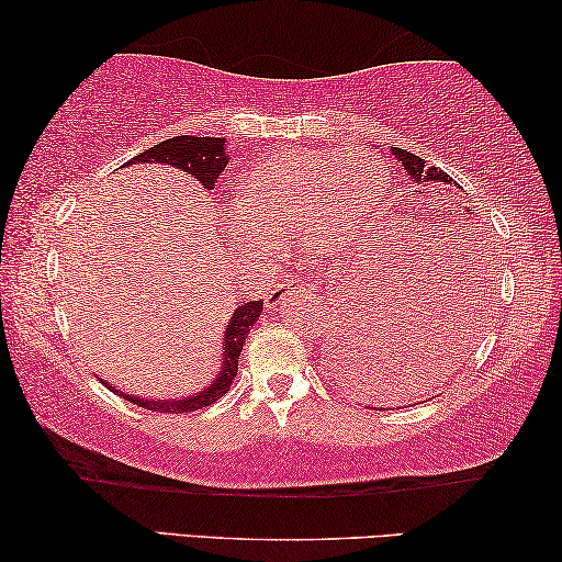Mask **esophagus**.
Masks as SVG:
<instances>
[{
    "instance_id": "esophagus-1",
    "label": "esophagus",
    "mask_w": 562,
    "mask_h": 562,
    "mask_svg": "<svg viewBox=\"0 0 562 562\" xmlns=\"http://www.w3.org/2000/svg\"><path fill=\"white\" fill-rule=\"evenodd\" d=\"M301 291V283L291 281V279H283L281 283H276V289L269 291V296H266V303H269V308L273 306H281V303H286L293 293Z\"/></svg>"
}]
</instances>
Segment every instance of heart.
Here are the masks:
<instances>
[{"label": "heart", "mask_w": 562, "mask_h": 562, "mask_svg": "<svg viewBox=\"0 0 562 562\" xmlns=\"http://www.w3.org/2000/svg\"><path fill=\"white\" fill-rule=\"evenodd\" d=\"M383 183L381 161L366 151L269 154L234 189L238 251L266 261L296 236L308 254L341 251L358 220L356 232H368L361 211L381 199Z\"/></svg>", "instance_id": "heart-1"}]
</instances>
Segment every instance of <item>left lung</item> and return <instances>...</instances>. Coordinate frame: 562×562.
<instances>
[{
  "label": "left lung",
  "instance_id": "8db88e82",
  "mask_svg": "<svg viewBox=\"0 0 562 562\" xmlns=\"http://www.w3.org/2000/svg\"><path fill=\"white\" fill-rule=\"evenodd\" d=\"M395 159L408 171L416 194L428 196L453 187V179L443 169L428 167L426 159L398 146H391ZM458 187V183H456ZM475 306L468 296L458 301L456 308H446L438 321L418 334H401V330H375L366 336H348L344 330H334L328 341L326 363L330 375L351 393L371 395L375 389L389 385H411L413 389H430L434 383H443L453 373V368L463 361V353L473 344L477 334ZM416 330V328H413Z\"/></svg>",
  "mask_w": 562,
  "mask_h": 562
}]
</instances>
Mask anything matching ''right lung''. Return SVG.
<instances>
[{
    "mask_svg": "<svg viewBox=\"0 0 562 562\" xmlns=\"http://www.w3.org/2000/svg\"><path fill=\"white\" fill-rule=\"evenodd\" d=\"M226 139H214V136H173L161 144L151 146V149L142 151L134 161L146 164H167V167H177L189 171L191 177L201 181L204 189H214L221 171L226 169ZM132 164V161H128ZM263 311V301H241V306L234 311L232 321H228L226 334H224V353H221V373L209 389L199 391L189 398H171V401H144L136 395H126L116 391L114 385L106 383V389H112L116 395H124L128 403H136L139 408L146 411H159V413H191L199 408H206L211 403H216L224 395L238 373V356L246 344V336L251 326L259 321Z\"/></svg>",
    "mask_w": 562,
    "mask_h": 562,
    "instance_id": "right-lung-1",
    "label": "right lung"
}]
</instances>
